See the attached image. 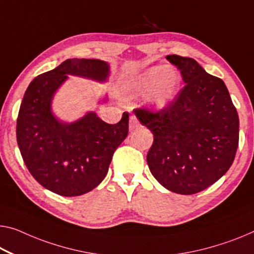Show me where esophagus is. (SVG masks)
<instances>
[{
    "label": "esophagus",
    "mask_w": 254,
    "mask_h": 254,
    "mask_svg": "<svg viewBox=\"0 0 254 254\" xmlns=\"http://www.w3.org/2000/svg\"><path fill=\"white\" fill-rule=\"evenodd\" d=\"M138 122L137 119H136L135 116H130L129 118V131H134L135 129H137L138 127Z\"/></svg>",
    "instance_id": "1"
}]
</instances>
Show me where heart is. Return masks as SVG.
<instances>
[{"instance_id": "heart-1", "label": "heart", "mask_w": 254, "mask_h": 254, "mask_svg": "<svg viewBox=\"0 0 254 254\" xmlns=\"http://www.w3.org/2000/svg\"><path fill=\"white\" fill-rule=\"evenodd\" d=\"M182 83V75L176 68L153 65L145 70L134 84L131 92H150L149 104L160 111L173 103Z\"/></svg>"}]
</instances>
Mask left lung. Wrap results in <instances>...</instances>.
Masks as SVG:
<instances>
[{
  "label": "left lung",
  "mask_w": 254,
  "mask_h": 254,
  "mask_svg": "<svg viewBox=\"0 0 254 254\" xmlns=\"http://www.w3.org/2000/svg\"><path fill=\"white\" fill-rule=\"evenodd\" d=\"M181 70L185 86L157 114L136 109L139 123L153 132L146 161L165 189L195 194L231 168L239 146V115L224 81L192 58L167 56Z\"/></svg>",
  "instance_id": "1"
}]
</instances>
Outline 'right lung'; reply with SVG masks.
<instances>
[{"instance_id":"1","label":"right lung","mask_w":254,"mask_h":254,"mask_svg":"<svg viewBox=\"0 0 254 254\" xmlns=\"http://www.w3.org/2000/svg\"><path fill=\"white\" fill-rule=\"evenodd\" d=\"M68 76L105 83L110 64L95 59H68L37 76L23 95L17 119V142L29 173L62 196L89 192L107 176L112 155L128 135V114L116 125L88 111L72 123L53 114L52 101ZM105 95L101 103H105Z\"/></svg>"}]
</instances>
